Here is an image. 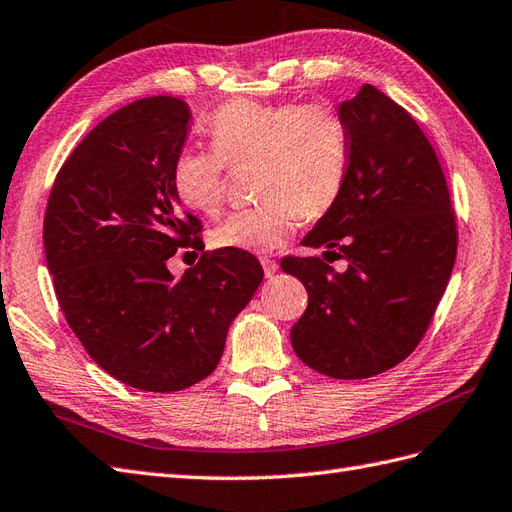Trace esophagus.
Returning a JSON list of instances; mask_svg holds the SVG:
<instances>
[{"instance_id":"esophagus-1","label":"esophagus","mask_w":512,"mask_h":512,"mask_svg":"<svg viewBox=\"0 0 512 512\" xmlns=\"http://www.w3.org/2000/svg\"><path fill=\"white\" fill-rule=\"evenodd\" d=\"M261 266H264V274L268 279H272L274 274H277V270H279V264L274 259H268V257H264L261 259Z\"/></svg>"}]
</instances>
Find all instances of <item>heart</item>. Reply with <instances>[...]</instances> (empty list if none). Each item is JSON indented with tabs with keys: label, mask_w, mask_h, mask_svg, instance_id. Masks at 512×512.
<instances>
[{
	"label": "heart",
	"mask_w": 512,
	"mask_h": 512,
	"mask_svg": "<svg viewBox=\"0 0 512 512\" xmlns=\"http://www.w3.org/2000/svg\"><path fill=\"white\" fill-rule=\"evenodd\" d=\"M212 149L177 153L170 181L179 203L214 218L227 201V168L255 164V207L212 231L216 248L272 253L300 218H320L344 190L348 134L329 101L266 103L231 99L207 123Z\"/></svg>",
	"instance_id": "obj_1"
}]
</instances>
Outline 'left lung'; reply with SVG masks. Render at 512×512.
<instances>
[{"instance_id":"1","label":"left lung","mask_w":512,"mask_h":512,"mask_svg":"<svg viewBox=\"0 0 512 512\" xmlns=\"http://www.w3.org/2000/svg\"><path fill=\"white\" fill-rule=\"evenodd\" d=\"M348 134L344 190L303 246L322 257L281 259L309 305L294 326L298 359L357 381L404 361L422 342L456 259V216L439 157L424 131L372 84L339 106Z\"/></svg>"}]
</instances>
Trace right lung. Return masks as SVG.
<instances>
[{
  "instance_id": "obj_1",
  "label": "right lung",
  "mask_w": 512,
  "mask_h": 512,
  "mask_svg": "<svg viewBox=\"0 0 512 512\" xmlns=\"http://www.w3.org/2000/svg\"><path fill=\"white\" fill-rule=\"evenodd\" d=\"M190 119L168 95L110 114L58 170L43 222L71 331L101 370L155 393L216 370L229 324L264 279L257 257L233 248L205 251L181 279L166 268L179 248L203 251L201 220L170 181Z\"/></svg>"
}]
</instances>
